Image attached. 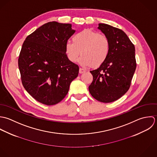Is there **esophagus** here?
<instances>
[{"label":"esophagus","instance_id":"esophagus-1","mask_svg":"<svg viewBox=\"0 0 157 157\" xmlns=\"http://www.w3.org/2000/svg\"><path fill=\"white\" fill-rule=\"evenodd\" d=\"M86 71V70H84V69H83V68H79V72L80 74H82V73H85Z\"/></svg>","mask_w":157,"mask_h":157}]
</instances>
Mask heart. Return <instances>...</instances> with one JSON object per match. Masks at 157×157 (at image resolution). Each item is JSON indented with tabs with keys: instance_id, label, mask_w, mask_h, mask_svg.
<instances>
[{
	"instance_id": "obj_1",
	"label": "heart",
	"mask_w": 157,
	"mask_h": 157,
	"mask_svg": "<svg viewBox=\"0 0 157 157\" xmlns=\"http://www.w3.org/2000/svg\"><path fill=\"white\" fill-rule=\"evenodd\" d=\"M110 50L109 38L104 34L89 29L76 33L73 37V42L67 41L65 45L68 59L75 63L81 53L82 56L79 63L84 67L101 66L107 59Z\"/></svg>"
}]
</instances>
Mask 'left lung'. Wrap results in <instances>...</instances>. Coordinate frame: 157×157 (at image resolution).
Returning <instances> with one entry per match:
<instances>
[{"mask_svg":"<svg viewBox=\"0 0 157 157\" xmlns=\"http://www.w3.org/2000/svg\"><path fill=\"white\" fill-rule=\"evenodd\" d=\"M98 29L109 39L110 50L106 61L90 71L93 81L89 87L91 95L102 102H112L129 89L136 63L135 49L123 30L105 24Z\"/></svg>","mask_w":157,"mask_h":157,"instance_id":"left-lung-1","label":"left lung"}]
</instances>
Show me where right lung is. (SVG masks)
<instances>
[{
	"instance_id": "1",
	"label": "right lung",
	"mask_w": 157,
	"mask_h": 157,
	"mask_svg": "<svg viewBox=\"0 0 157 157\" xmlns=\"http://www.w3.org/2000/svg\"><path fill=\"white\" fill-rule=\"evenodd\" d=\"M71 24L55 21L44 24L25 39L18 65L23 86L38 102L52 105L61 102L79 73L70 62L65 45L75 33Z\"/></svg>"
}]
</instances>
